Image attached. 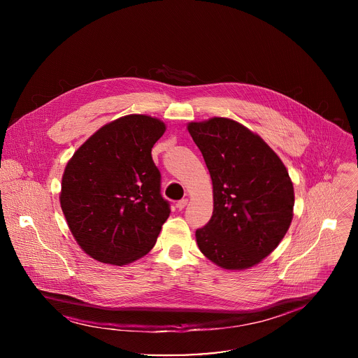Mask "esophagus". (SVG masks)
<instances>
[{"instance_id": "esophagus-1", "label": "esophagus", "mask_w": 358, "mask_h": 358, "mask_svg": "<svg viewBox=\"0 0 358 358\" xmlns=\"http://www.w3.org/2000/svg\"><path fill=\"white\" fill-rule=\"evenodd\" d=\"M187 202H188V199L187 198H182V199H180L178 202H177V208L181 211V210H184L185 208V206H187Z\"/></svg>"}]
</instances>
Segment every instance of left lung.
Returning <instances> with one entry per match:
<instances>
[{
    "mask_svg": "<svg viewBox=\"0 0 358 358\" xmlns=\"http://www.w3.org/2000/svg\"><path fill=\"white\" fill-rule=\"evenodd\" d=\"M214 187V213L195 231L199 250L224 269L259 264L286 235L293 184L276 152L245 126L225 117L189 123Z\"/></svg>",
    "mask_w": 358,
    "mask_h": 358,
    "instance_id": "1",
    "label": "left lung"
}]
</instances>
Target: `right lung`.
<instances>
[{"label":"right lung","instance_id":"1","mask_svg":"<svg viewBox=\"0 0 358 358\" xmlns=\"http://www.w3.org/2000/svg\"><path fill=\"white\" fill-rule=\"evenodd\" d=\"M164 131L159 119L129 115L99 129L69 160L61 207L76 242L93 259L120 266L155 246L170 217L151 157Z\"/></svg>","mask_w":358,"mask_h":358}]
</instances>
